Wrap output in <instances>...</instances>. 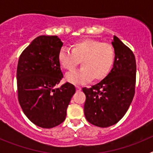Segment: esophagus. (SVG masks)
Segmentation results:
<instances>
[{"label": "esophagus", "instance_id": "esophagus-1", "mask_svg": "<svg viewBox=\"0 0 153 153\" xmlns=\"http://www.w3.org/2000/svg\"><path fill=\"white\" fill-rule=\"evenodd\" d=\"M76 91H78V92L80 91L81 89H82L80 86H76Z\"/></svg>", "mask_w": 153, "mask_h": 153}]
</instances>
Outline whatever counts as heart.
I'll return each mask as SVG.
<instances>
[{"mask_svg": "<svg viewBox=\"0 0 153 153\" xmlns=\"http://www.w3.org/2000/svg\"><path fill=\"white\" fill-rule=\"evenodd\" d=\"M114 59L111 44L93 39L79 40L73 44L71 51L62 48L58 53V60L66 70H74L80 60V69L66 74V79L74 84L103 79L111 70Z\"/></svg>", "mask_w": 153, "mask_h": 153, "instance_id": "obj_1", "label": "heart"}]
</instances>
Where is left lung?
Here are the masks:
<instances>
[{
	"label": "left lung",
	"mask_w": 153,
	"mask_h": 153,
	"mask_svg": "<svg viewBox=\"0 0 153 153\" xmlns=\"http://www.w3.org/2000/svg\"><path fill=\"white\" fill-rule=\"evenodd\" d=\"M115 59L110 73L91 88L83 87L86 95L84 115L99 127L117 123L127 112L135 94L136 63L132 51L113 36Z\"/></svg>",
	"instance_id": "obj_1"
}]
</instances>
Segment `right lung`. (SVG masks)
Returning a JSON list of instances; mask_svg holds the SVG:
<instances>
[{
    "instance_id": "obj_1",
    "label": "right lung",
    "mask_w": 153,
    "mask_h": 153,
    "mask_svg": "<svg viewBox=\"0 0 153 153\" xmlns=\"http://www.w3.org/2000/svg\"><path fill=\"white\" fill-rule=\"evenodd\" d=\"M63 42L57 36H39L22 52L17 69L18 100L31 122L50 129L60 125L76 92L75 86L66 83L59 88L63 73L58 53Z\"/></svg>"
}]
</instances>
